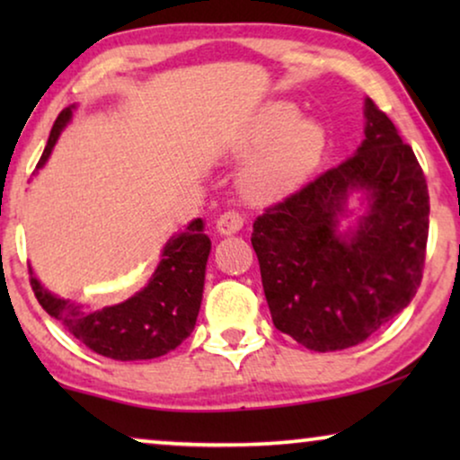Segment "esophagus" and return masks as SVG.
<instances>
[{"label":"esophagus","instance_id":"34e87169","mask_svg":"<svg viewBox=\"0 0 460 460\" xmlns=\"http://www.w3.org/2000/svg\"><path fill=\"white\" fill-rule=\"evenodd\" d=\"M243 226H244V216L234 209L224 211L216 222V228L219 234H234V232L241 230Z\"/></svg>","mask_w":460,"mask_h":460}]
</instances>
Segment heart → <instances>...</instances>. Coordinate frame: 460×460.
<instances>
[{
    "label": "heart",
    "instance_id": "obj_1",
    "mask_svg": "<svg viewBox=\"0 0 460 460\" xmlns=\"http://www.w3.org/2000/svg\"><path fill=\"white\" fill-rule=\"evenodd\" d=\"M326 129L312 119H299L288 102L263 109L244 131L243 150L261 148L244 172V192L255 200L279 199L293 192L323 161Z\"/></svg>",
    "mask_w": 460,
    "mask_h": 460
}]
</instances>
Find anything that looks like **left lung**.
<instances>
[{"instance_id": "1", "label": "left lung", "mask_w": 460, "mask_h": 460, "mask_svg": "<svg viewBox=\"0 0 460 460\" xmlns=\"http://www.w3.org/2000/svg\"><path fill=\"white\" fill-rule=\"evenodd\" d=\"M364 142L253 222V244L272 323L314 351L367 341L404 310L420 287L429 234V192L417 156L373 100ZM351 190L371 211L336 234Z\"/></svg>"}]
</instances>
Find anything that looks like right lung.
I'll return each mask as SVG.
<instances>
[{
  "label": "right lung",
  "mask_w": 460,
  "mask_h": 460,
  "mask_svg": "<svg viewBox=\"0 0 460 460\" xmlns=\"http://www.w3.org/2000/svg\"><path fill=\"white\" fill-rule=\"evenodd\" d=\"M68 119L71 109H65L54 121L37 167L48 161ZM209 251L203 219H194L184 232L169 238L148 285L123 304L104 310H87L77 301L54 297L33 272L31 288L43 310L60 320L85 348L112 360H150L178 348L197 324Z\"/></svg>",
  "instance_id": "right-lung-1"
}]
</instances>
